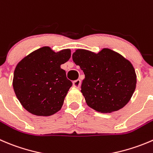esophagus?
<instances>
[{"label":"esophagus","instance_id":"1","mask_svg":"<svg viewBox=\"0 0 153 153\" xmlns=\"http://www.w3.org/2000/svg\"><path fill=\"white\" fill-rule=\"evenodd\" d=\"M80 86H81V80L78 79L75 80V81H73V87H75V88H79Z\"/></svg>","mask_w":153,"mask_h":153}]
</instances>
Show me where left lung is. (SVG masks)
<instances>
[{"mask_svg": "<svg viewBox=\"0 0 153 153\" xmlns=\"http://www.w3.org/2000/svg\"><path fill=\"white\" fill-rule=\"evenodd\" d=\"M72 60L85 75L81 91L89 107L98 112L111 113L129 102L137 76L131 62L121 54L109 48L98 54L77 49Z\"/></svg>", "mask_w": 153, "mask_h": 153, "instance_id": "8db88e82", "label": "left lung"}]
</instances>
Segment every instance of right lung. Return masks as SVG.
Returning <instances> with one entry per match:
<instances>
[{
  "mask_svg": "<svg viewBox=\"0 0 153 153\" xmlns=\"http://www.w3.org/2000/svg\"><path fill=\"white\" fill-rule=\"evenodd\" d=\"M70 57V49L54 52L45 46L33 51L18 63L13 75V89L28 112L47 117L61 109L72 83L60 65Z\"/></svg>",
  "mask_w": 153,
  "mask_h": 153,
  "instance_id": "right-lung-1",
  "label": "right lung"
}]
</instances>
